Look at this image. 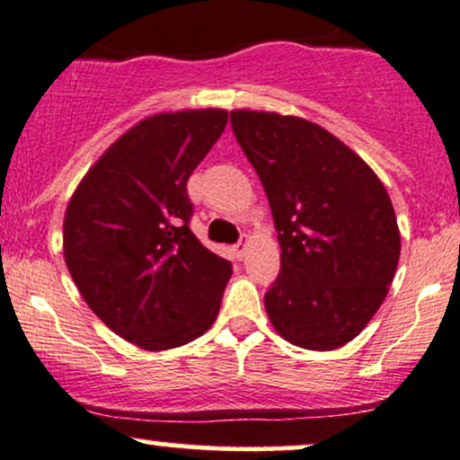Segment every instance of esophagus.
<instances>
[{
  "instance_id": "34e87169",
  "label": "esophagus",
  "mask_w": 460,
  "mask_h": 460,
  "mask_svg": "<svg viewBox=\"0 0 460 460\" xmlns=\"http://www.w3.org/2000/svg\"><path fill=\"white\" fill-rule=\"evenodd\" d=\"M247 245H250L247 236H245V239H241V243H236V245H234V253H236V258H239V261H243V258H245Z\"/></svg>"
}]
</instances>
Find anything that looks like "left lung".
Listing matches in <instances>:
<instances>
[{"label":"left lung","instance_id":"8db88e82","mask_svg":"<svg viewBox=\"0 0 460 460\" xmlns=\"http://www.w3.org/2000/svg\"><path fill=\"white\" fill-rule=\"evenodd\" d=\"M236 142L261 176L279 241L264 295L275 332L333 350L376 314L401 258V230L379 176L336 135L275 111H230Z\"/></svg>","mask_w":460,"mask_h":460}]
</instances>
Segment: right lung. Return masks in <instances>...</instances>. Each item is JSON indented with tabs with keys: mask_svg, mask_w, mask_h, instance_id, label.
Instances as JSON below:
<instances>
[{
	"mask_svg": "<svg viewBox=\"0 0 460 460\" xmlns=\"http://www.w3.org/2000/svg\"><path fill=\"white\" fill-rule=\"evenodd\" d=\"M228 111L144 118L99 156L64 213V261L90 310L146 350L182 347L219 314L232 264L189 230L187 181Z\"/></svg>",
	"mask_w": 460,
	"mask_h": 460,
	"instance_id": "add662e5",
	"label": "right lung"
}]
</instances>
